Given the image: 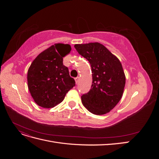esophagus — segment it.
I'll return each instance as SVG.
<instances>
[{"label": "esophagus", "mask_w": 159, "mask_h": 159, "mask_svg": "<svg viewBox=\"0 0 159 159\" xmlns=\"http://www.w3.org/2000/svg\"><path fill=\"white\" fill-rule=\"evenodd\" d=\"M79 80H80V78L79 77H77V78H75V83L78 84L79 82Z\"/></svg>", "instance_id": "esophagus-1"}]
</instances>
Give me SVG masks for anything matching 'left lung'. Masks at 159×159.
I'll list each match as a JSON object with an SVG mask.
<instances>
[{
	"instance_id": "left-lung-1",
	"label": "left lung",
	"mask_w": 159,
	"mask_h": 159,
	"mask_svg": "<svg viewBox=\"0 0 159 159\" xmlns=\"http://www.w3.org/2000/svg\"><path fill=\"white\" fill-rule=\"evenodd\" d=\"M74 47L89 61L92 71L91 88L88 93L81 95V102L93 114L109 112L121 99L125 85L121 63L100 43L75 44Z\"/></svg>"
}]
</instances>
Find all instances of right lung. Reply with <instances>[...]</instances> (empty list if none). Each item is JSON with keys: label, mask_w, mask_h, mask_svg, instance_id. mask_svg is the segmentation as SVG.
Here are the masks:
<instances>
[{"label": "right lung", "mask_w": 159, "mask_h": 159, "mask_svg": "<svg viewBox=\"0 0 159 159\" xmlns=\"http://www.w3.org/2000/svg\"><path fill=\"white\" fill-rule=\"evenodd\" d=\"M71 48L70 44H56L41 52L28 71V87L34 102L44 108L54 107L64 100L75 85L63 57Z\"/></svg>", "instance_id": "add662e5"}]
</instances>
